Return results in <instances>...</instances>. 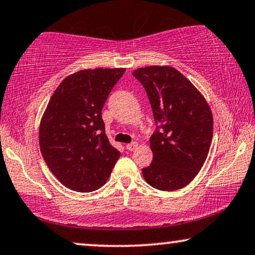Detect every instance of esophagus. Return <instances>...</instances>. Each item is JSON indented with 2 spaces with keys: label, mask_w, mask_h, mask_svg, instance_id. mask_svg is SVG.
<instances>
[{
  "label": "esophagus",
  "mask_w": 255,
  "mask_h": 255,
  "mask_svg": "<svg viewBox=\"0 0 255 255\" xmlns=\"http://www.w3.org/2000/svg\"><path fill=\"white\" fill-rule=\"evenodd\" d=\"M138 147V143H135V141H133V143H130L127 145V148L128 151H134L135 148Z\"/></svg>",
  "instance_id": "34e87169"
}]
</instances>
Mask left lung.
<instances>
[{
    "instance_id": "8db88e82",
    "label": "left lung",
    "mask_w": 255,
    "mask_h": 255,
    "mask_svg": "<svg viewBox=\"0 0 255 255\" xmlns=\"http://www.w3.org/2000/svg\"><path fill=\"white\" fill-rule=\"evenodd\" d=\"M145 88L157 130L150 138L153 160L144 179L160 191H176L194 179L206 160L213 117L206 99L177 69L151 65L132 72Z\"/></svg>"
}]
</instances>
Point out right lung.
Returning a JSON list of instances; mask_svg holds the SVG:
<instances>
[{
	"label": "right lung",
	"instance_id": "1",
	"mask_svg": "<svg viewBox=\"0 0 255 255\" xmlns=\"http://www.w3.org/2000/svg\"><path fill=\"white\" fill-rule=\"evenodd\" d=\"M124 72V68H98L69 75L42 116V156L52 174L70 190H98L121 156L105 134L102 109Z\"/></svg>",
	"mask_w": 255,
	"mask_h": 255
}]
</instances>
